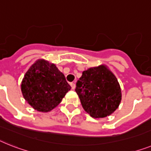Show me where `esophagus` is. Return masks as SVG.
Here are the masks:
<instances>
[{
  "instance_id": "1",
  "label": "esophagus",
  "mask_w": 151,
  "mask_h": 151,
  "mask_svg": "<svg viewBox=\"0 0 151 151\" xmlns=\"http://www.w3.org/2000/svg\"><path fill=\"white\" fill-rule=\"evenodd\" d=\"M70 86H71V87H72V89H75V88H76V84H75L74 83H71Z\"/></svg>"
}]
</instances>
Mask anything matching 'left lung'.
Segmentation results:
<instances>
[{"label": "left lung", "mask_w": 151, "mask_h": 151, "mask_svg": "<svg viewBox=\"0 0 151 151\" xmlns=\"http://www.w3.org/2000/svg\"><path fill=\"white\" fill-rule=\"evenodd\" d=\"M75 90L83 109L94 118L110 115L121 101V89L117 79L104 65L84 71L77 81Z\"/></svg>", "instance_id": "obj_1"}]
</instances>
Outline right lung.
Listing matches in <instances>:
<instances>
[{
	"label": "right lung",
	"mask_w": 151,
	"mask_h": 151,
	"mask_svg": "<svg viewBox=\"0 0 151 151\" xmlns=\"http://www.w3.org/2000/svg\"><path fill=\"white\" fill-rule=\"evenodd\" d=\"M64 75L54 64L38 60L24 75L22 83L24 98L40 112H48L58 106L70 90Z\"/></svg>",
	"instance_id": "obj_1"
}]
</instances>
